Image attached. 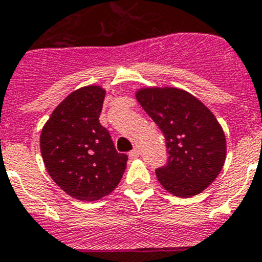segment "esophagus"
Returning <instances> with one entry per match:
<instances>
[{"label": "esophagus", "instance_id": "1", "mask_svg": "<svg viewBox=\"0 0 262 262\" xmlns=\"http://www.w3.org/2000/svg\"><path fill=\"white\" fill-rule=\"evenodd\" d=\"M129 157H130V158H138L139 157V149H138V148H134V149H132L130 152H129Z\"/></svg>", "mask_w": 262, "mask_h": 262}]
</instances>
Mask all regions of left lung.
<instances>
[{
	"mask_svg": "<svg viewBox=\"0 0 262 262\" xmlns=\"http://www.w3.org/2000/svg\"><path fill=\"white\" fill-rule=\"evenodd\" d=\"M136 97L166 139L167 165L156 170L160 184L179 198L204 191L222 171L227 155L226 136L213 113L176 87H143Z\"/></svg>",
	"mask_w": 262,
	"mask_h": 262,
	"instance_id": "1",
	"label": "left lung"
}]
</instances>
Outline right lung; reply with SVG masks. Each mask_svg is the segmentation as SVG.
<instances>
[{
	"label": "right lung",
	"mask_w": 262,
	"mask_h": 262,
	"mask_svg": "<svg viewBox=\"0 0 262 262\" xmlns=\"http://www.w3.org/2000/svg\"><path fill=\"white\" fill-rule=\"evenodd\" d=\"M105 94L96 84L71 92L41 129L40 152L49 176L81 202L109 195L128 161V156L116 152L109 132L99 121Z\"/></svg>",
	"instance_id": "obj_1"
}]
</instances>
